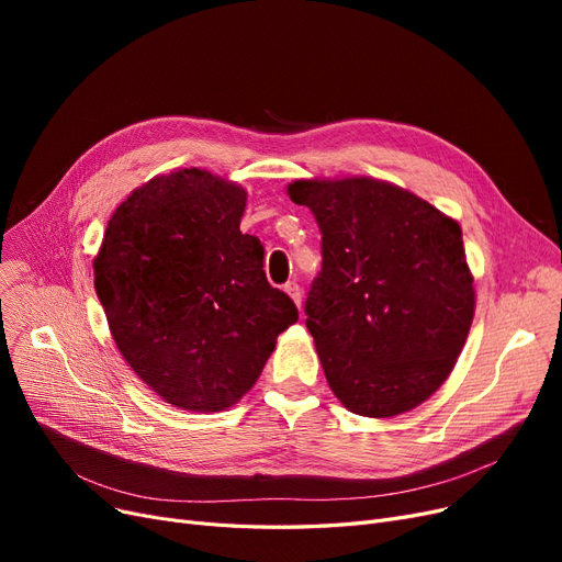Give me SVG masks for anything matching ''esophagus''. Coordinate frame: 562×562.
I'll return each instance as SVG.
<instances>
[{
    "instance_id": "1",
    "label": "esophagus",
    "mask_w": 562,
    "mask_h": 562,
    "mask_svg": "<svg viewBox=\"0 0 562 562\" xmlns=\"http://www.w3.org/2000/svg\"><path fill=\"white\" fill-rule=\"evenodd\" d=\"M284 291L289 293V296H291V301H293V303H296L299 307L303 305V291H301V286H299V282H296V280H291V282H286V284H284Z\"/></svg>"
}]
</instances>
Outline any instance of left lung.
<instances>
[{
  "mask_svg": "<svg viewBox=\"0 0 562 562\" xmlns=\"http://www.w3.org/2000/svg\"><path fill=\"white\" fill-rule=\"evenodd\" d=\"M286 193L323 234L305 323L330 390L362 417L415 409L445 385L474 321L460 223L375 177H314Z\"/></svg>",
  "mask_w": 562,
  "mask_h": 562,
  "instance_id": "left-lung-1",
  "label": "left lung"
}]
</instances>
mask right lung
<instances>
[{"label": "right lung", "mask_w": 562, "mask_h": 562, "mask_svg": "<svg viewBox=\"0 0 562 562\" xmlns=\"http://www.w3.org/2000/svg\"><path fill=\"white\" fill-rule=\"evenodd\" d=\"M248 193L202 168L157 175L113 212L93 259L111 337L166 403L221 412L252 390L299 310L241 232Z\"/></svg>", "instance_id": "right-lung-1"}]
</instances>
